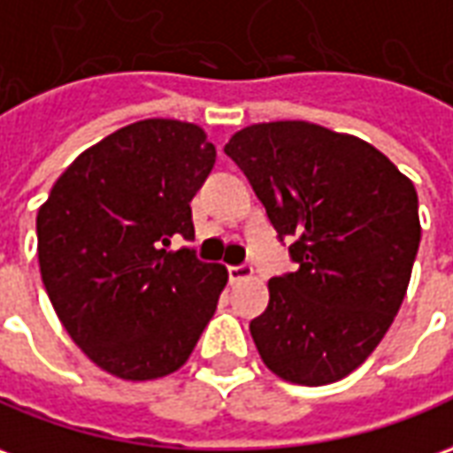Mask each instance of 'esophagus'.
Wrapping results in <instances>:
<instances>
[{
  "mask_svg": "<svg viewBox=\"0 0 453 453\" xmlns=\"http://www.w3.org/2000/svg\"><path fill=\"white\" fill-rule=\"evenodd\" d=\"M251 276H254V268L249 266V264L229 266V280H232V283H239V280L251 279Z\"/></svg>",
  "mask_w": 453,
  "mask_h": 453,
  "instance_id": "obj_1",
  "label": "esophagus"
}]
</instances>
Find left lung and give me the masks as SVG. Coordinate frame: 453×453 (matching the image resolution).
I'll return each mask as SVG.
<instances>
[{
	"label": "left lung",
	"mask_w": 453,
	"mask_h": 453,
	"mask_svg": "<svg viewBox=\"0 0 453 453\" xmlns=\"http://www.w3.org/2000/svg\"><path fill=\"white\" fill-rule=\"evenodd\" d=\"M224 152L246 174L296 271L268 280L251 338L273 375L338 382L397 316L422 239L417 189L370 142L305 120L257 123Z\"/></svg>",
	"instance_id": "1"
}]
</instances>
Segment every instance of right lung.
I'll return each instance as SVG.
<instances>
[{"label": "right lung", "mask_w": 453, "mask_h": 453, "mask_svg": "<svg viewBox=\"0 0 453 453\" xmlns=\"http://www.w3.org/2000/svg\"><path fill=\"white\" fill-rule=\"evenodd\" d=\"M217 162L195 123L150 118L81 152L36 214L39 266L65 333L101 370L145 382L180 370L229 273L195 249L192 196Z\"/></svg>", "instance_id": "right-lung-1"}]
</instances>
